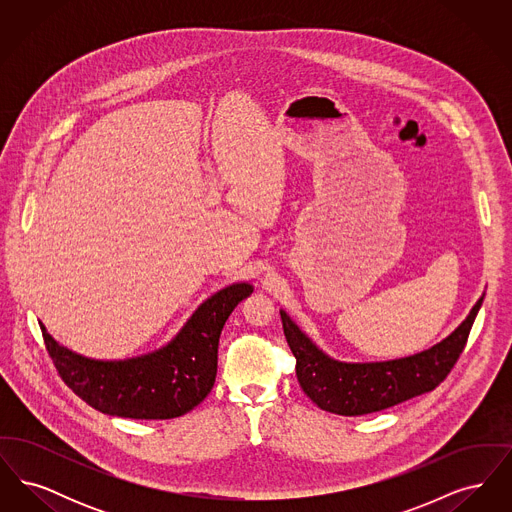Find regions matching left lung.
Masks as SVG:
<instances>
[{
	"mask_svg": "<svg viewBox=\"0 0 512 512\" xmlns=\"http://www.w3.org/2000/svg\"><path fill=\"white\" fill-rule=\"evenodd\" d=\"M484 297L476 301L468 317L445 340L434 347L380 363H341L328 357L309 340L286 311H280L282 326L293 357L299 386L322 411L359 416L376 413L436 390L463 353L474 318Z\"/></svg>",
	"mask_w": 512,
	"mask_h": 512,
	"instance_id": "obj_1",
	"label": "left lung"
}]
</instances>
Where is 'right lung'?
<instances>
[{"label": "right lung", "instance_id": "add662e5", "mask_svg": "<svg viewBox=\"0 0 512 512\" xmlns=\"http://www.w3.org/2000/svg\"><path fill=\"white\" fill-rule=\"evenodd\" d=\"M253 286L238 282L203 301L167 345L124 361L88 359L53 340L49 357L71 390L99 413L167 420L192 411L213 390L224 322Z\"/></svg>", "mask_w": 512, "mask_h": 512}]
</instances>
